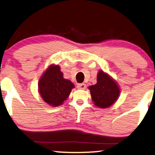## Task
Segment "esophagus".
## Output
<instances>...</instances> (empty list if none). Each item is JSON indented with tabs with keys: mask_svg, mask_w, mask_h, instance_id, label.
<instances>
[{
	"mask_svg": "<svg viewBox=\"0 0 155 155\" xmlns=\"http://www.w3.org/2000/svg\"><path fill=\"white\" fill-rule=\"evenodd\" d=\"M86 87L87 86L85 84L81 83V84H78L77 87H78V89H79V90H85Z\"/></svg>",
	"mask_w": 155,
	"mask_h": 155,
	"instance_id": "esophagus-1",
	"label": "esophagus"
}]
</instances>
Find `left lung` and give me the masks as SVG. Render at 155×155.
Returning a JSON list of instances; mask_svg holds the SVG:
<instances>
[{"instance_id":"left-lung-1","label":"left lung","mask_w":155,"mask_h":155,"mask_svg":"<svg viewBox=\"0 0 155 155\" xmlns=\"http://www.w3.org/2000/svg\"><path fill=\"white\" fill-rule=\"evenodd\" d=\"M97 84L89 87L92 100L95 106L106 109L117 101L120 95V88L117 82L103 71H99L97 76Z\"/></svg>"}]
</instances>
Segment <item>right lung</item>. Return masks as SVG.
Instances as JSON below:
<instances>
[{
    "label": "right lung",
    "mask_w": 155,
    "mask_h": 155,
    "mask_svg": "<svg viewBox=\"0 0 155 155\" xmlns=\"http://www.w3.org/2000/svg\"><path fill=\"white\" fill-rule=\"evenodd\" d=\"M75 87L71 80L63 78L58 65L51 64L44 72L38 83L41 98L51 107H58L68 98Z\"/></svg>",
    "instance_id": "add662e5"
}]
</instances>
